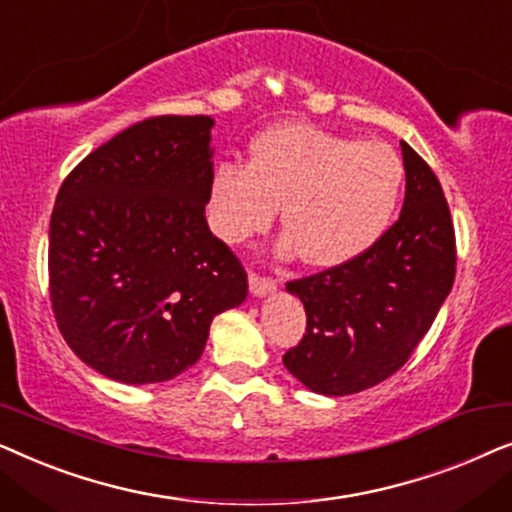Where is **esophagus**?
I'll return each mask as SVG.
<instances>
[{"label": "esophagus", "instance_id": "esophagus-1", "mask_svg": "<svg viewBox=\"0 0 512 512\" xmlns=\"http://www.w3.org/2000/svg\"><path fill=\"white\" fill-rule=\"evenodd\" d=\"M249 291H251V296L265 298V296H270V293L277 291V282H275V279H270V277H261V275H256V272H251V275H249Z\"/></svg>", "mask_w": 512, "mask_h": 512}]
</instances>
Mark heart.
<instances>
[{"mask_svg":"<svg viewBox=\"0 0 512 512\" xmlns=\"http://www.w3.org/2000/svg\"><path fill=\"white\" fill-rule=\"evenodd\" d=\"M405 167L394 146L310 123H284L251 142L249 165L219 163L207 188V219L226 244L265 233L282 205L277 256L317 268L354 261L389 228Z\"/></svg>","mask_w":512,"mask_h":512,"instance_id":"b5f03b06","label":"heart"}]
</instances>
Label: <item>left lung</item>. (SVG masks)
Returning <instances> with one entry per match:
<instances>
[{
    "instance_id": "8db88e82",
    "label": "left lung",
    "mask_w": 512,
    "mask_h": 512,
    "mask_svg": "<svg viewBox=\"0 0 512 512\" xmlns=\"http://www.w3.org/2000/svg\"><path fill=\"white\" fill-rule=\"evenodd\" d=\"M405 200L366 254L286 284L305 305L284 366L310 391L347 396L394 375L429 331L454 282V226L440 181L401 142Z\"/></svg>"
}]
</instances>
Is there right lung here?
Masks as SVG:
<instances>
[{
	"label": "right lung",
	"mask_w": 512,
	"mask_h": 512,
	"mask_svg": "<svg viewBox=\"0 0 512 512\" xmlns=\"http://www.w3.org/2000/svg\"><path fill=\"white\" fill-rule=\"evenodd\" d=\"M214 118L156 116L118 132L62 181L48 230L62 338L97 373L165 382L202 356L247 272L205 219Z\"/></svg>",
	"instance_id": "1"
}]
</instances>
